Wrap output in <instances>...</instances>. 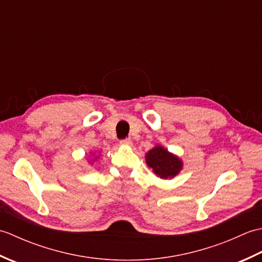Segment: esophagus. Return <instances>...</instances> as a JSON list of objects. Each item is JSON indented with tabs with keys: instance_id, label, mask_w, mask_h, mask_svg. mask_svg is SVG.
<instances>
[{
	"instance_id": "esophagus-1",
	"label": "esophagus",
	"mask_w": 262,
	"mask_h": 262,
	"mask_svg": "<svg viewBox=\"0 0 262 262\" xmlns=\"http://www.w3.org/2000/svg\"><path fill=\"white\" fill-rule=\"evenodd\" d=\"M120 144H122V145H132L133 142H132L130 138H125V140L120 141Z\"/></svg>"
}]
</instances>
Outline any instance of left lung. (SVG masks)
Here are the masks:
<instances>
[{"label": "left lung", "instance_id": "obj_1", "mask_svg": "<svg viewBox=\"0 0 262 262\" xmlns=\"http://www.w3.org/2000/svg\"><path fill=\"white\" fill-rule=\"evenodd\" d=\"M145 160L147 166L161 179H173L183 168L182 161L161 145L149 149L145 154Z\"/></svg>", "mask_w": 262, "mask_h": 262}]
</instances>
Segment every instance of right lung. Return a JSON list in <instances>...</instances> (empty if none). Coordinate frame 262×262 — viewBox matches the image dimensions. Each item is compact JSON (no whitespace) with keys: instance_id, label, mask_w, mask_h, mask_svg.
I'll list each match as a JSON object with an SVG mask.
<instances>
[{"instance_id":"right-lung-1","label":"right lung","mask_w":262,"mask_h":262,"mask_svg":"<svg viewBox=\"0 0 262 262\" xmlns=\"http://www.w3.org/2000/svg\"><path fill=\"white\" fill-rule=\"evenodd\" d=\"M94 155V154H93ZM98 159V157H96V158H94L93 160H90V161H89V163H90V162H92V161H94V160H97Z\"/></svg>"}]
</instances>
